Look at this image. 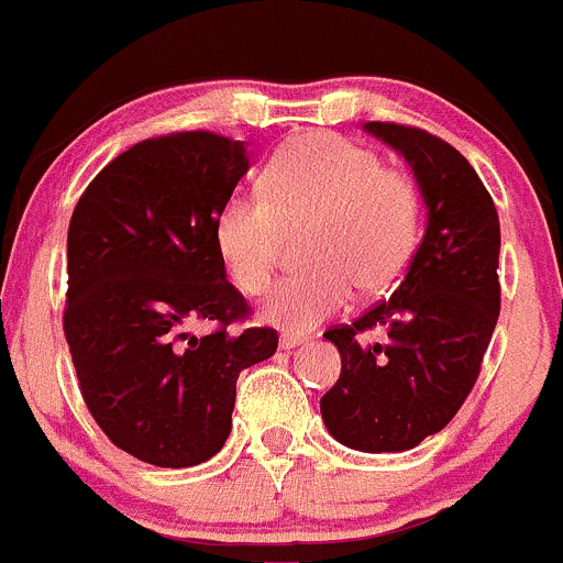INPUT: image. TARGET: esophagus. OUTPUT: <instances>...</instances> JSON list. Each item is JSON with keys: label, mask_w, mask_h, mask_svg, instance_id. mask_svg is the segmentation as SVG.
<instances>
[{"label": "esophagus", "mask_w": 563, "mask_h": 563, "mask_svg": "<svg viewBox=\"0 0 563 563\" xmlns=\"http://www.w3.org/2000/svg\"><path fill=\"white\" fill-rule=\"evenodd\" d=\"M303 341H309V335L306 333H295V330H284L282 339H279V346L282 350H295V346H300Z\"/></svg>", "instance_id": "esophagus-1"}]
</instances>
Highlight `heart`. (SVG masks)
<instances>
[{"instance_id": "1", "label": "heart", "mask_w": 563, "mask_h": 563, "mask_svg": "<svg viewBox=\"0 0 563 563\" xmlns=\"http://www.w3.org/2000/svg\"><path fill=\"white\" fill-rule=\"evenodd\" d=\"M263 192H233L213 222L222 263L246 295H260L282 263L287 230L303 228L300 254L263 303L265 320L311 330L363 292L393 287L420 235V197L398 167L333 132H309L265 165Z\"/></svg>"}]
</instances>
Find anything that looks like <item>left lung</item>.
Masks as SVG:
<instances>
[{"label": "left lung", "instance_id": "8db88e82", "mask_svg": "<svg viewBox=\"0 0 563 563\" xmlns=\"http://www.w3.org/2000/svg\"><path fill=\"white\" fill-rule=\"evenodd\" d=\"M366 130L407 156L428 224L390 298L324 330L341 376L320 409L346 448L401 453L442 431L477 382L501 309V235L494 197L457 148L420 126L368 121ZM368 329L386 335L363 342Z\"/></svg>", "mask_w": 563, "mask_h": 563}]
</instances>
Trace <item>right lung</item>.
Instances as JSON below:
<instances>
[{"label": "right lung", "instance_id": "add662e5", "mask_svg": "<svg viewBox=\"0 0 563 563\" xmlns=\"http://www.w3.org/2000/svg\"><path fill=\"white\" fill-rule=\"evenodd\" d=\"M249 167L208 130L135 143L86 187L67 230L65 335L80 396L124 453L197 466L233 426L235 382L279 346L224 279L213 222ZM195 321H211L195 336Z\"/></svg>", "mask_w": 563, "mask_h": 563}]
</instances>
